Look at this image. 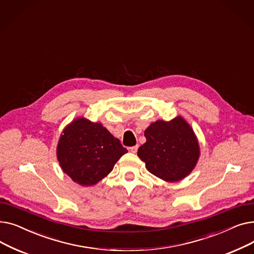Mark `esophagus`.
Masks as SVG:
<instances>
[{
	"mask_svg": "<svg viewBox=\"0 0 254 254\" xmlns=\"http://www.w3.org/2000/svg\"><path fill=\"white\" fill-rule=\"evenodd\" d=\"M128 150H129L130 152H132V153H136V152L138 151V145H136V146H131V147H129V148H128Z\"/></svg>",
	"mask_w": 254,
	"mask_h": 254,
	"instance_id": "obj_1",
	"label": "esophagus"
}]
</instances>
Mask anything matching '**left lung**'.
Instances as JSON below:
<instances>
[{"mask_svg":"<svg viewBox=\"0 0 254 254\" xmlns=\"http://www.w3.org/2000/svg\"><path fill=\"white\" fill-rule=\"evenodd\" d=\"M146 142L138 156L151 174L168 182H176L193 170L199 156L197 139L181 116L171 122L157 120L144 131Z\"/></svg>","mask_w":254,"mask_h":254,"instance_id":"left-lung-1","label":"left lung"}]
</instances>
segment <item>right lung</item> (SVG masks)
Returning a JSON list of instances; mask_svg holds the SVG:
<instances>
[{"mask_svg":"<svg viewBox=\"0 0 254 254\" xmlns=\"http://www.w3.org/2000/svg\"><path fill=\"white\" fill-rule=\"evenodd\" d=\"M127 150L102 124L79 117L61 135L57 155L63 171L83 186L95 185Z\"/></svg>","mask_w":254,"mask_h":254,"instance_id":"1","label":"right lung"}]
</instances>
